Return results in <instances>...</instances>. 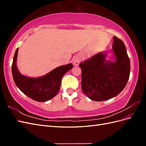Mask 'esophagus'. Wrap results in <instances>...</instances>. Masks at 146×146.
<instances>
[{"label": "esophagus", "instance_id": "esophagus-1", "mask_svg": "<svg viewBox=\"0 0 146 146\" xmlns=\"http://www.w3.org/2000/svg\"><path fill=\"white\" fill-rule=\"evenodd\" d=\"M80 58H79V57H76V58H75L74 61H73V64L75 66H78L79 64V63H80Z\"/></svg>", "mask_w": 146, "mask_h": 146}]
</instances>
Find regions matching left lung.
<instances>
[{
  "label": "left lung",
  "mask_w": 146,
  "mask_h": 146,
  "mask_svg": "<svg viewBox=\"0 0 146 146\" xmlns=\"http://www.w3.org/2000/svg\"><path fill=\"white\" fill-rule=\"evenodd\" d=\"M115 62L106 61L105 54L99 53L79 64L82 69V89L94 101L111 99L123 90L129 80L130 63L124 43L113 37Z\"/></svg>",
  "instance_id": "obj_1"
}]
</instances>
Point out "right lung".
Returning <instances> with one entry per match:
<instances>
[{
  "mask_svg": "<svg viewBox=\"0 0 146 146\" xmlns=\"http://www.w3.org/2000/svg\"><path fill=\"white\" fill-rule=\"evenodd\" d=\"M17 48L13 57L12 75L16 86L30 98L38 102H46L55 97L60 90L61 81L64 75L73 68L68 64L56 68L46 76L33 78L20 74L16 66Z\"/></svg>",
  "mask_w": 146,
  "mask_h": 146,
  "instance_id": "1",
  "label": "right lung"
}]
</instances>
